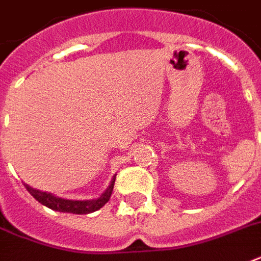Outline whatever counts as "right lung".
<instances>
[{
    "label": "right lung",
    "mask_w": 261,
    "mask_h": 261,
    "mask_svg": "<svg viewBox=\"0 0 261 261\" xmlns=\"http://www.w3.org/2000/svg\"><path fill=\"white\" fill-rule=\"evenodd\" d=\"M115 178H116V176L112 177L111 184L102 192L100 198L92 199V200H69V199H62L58 198V196H54V195L48 194V192L35 190V188L28 186V184H24V186H25L27 191L39 203H42L43 206L48 207L51 210L61 211V213H71V214H89V213H93V211H97L98 208H101L110 200L112 190H114Z\"/></svg>",
    "instance_id": "1"
}]
</instances>
